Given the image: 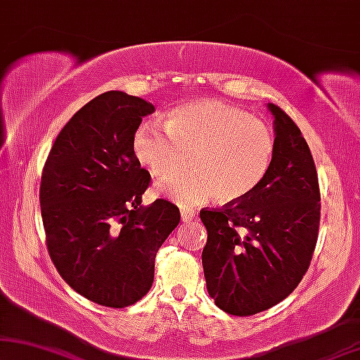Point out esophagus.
Instances as JSON below:
<instances>
[{
    "mask_svg": "<svg viewBox=\"0 0 360 360\" xmlns=\"http://www.w3.org/2000/svg\"><path fill=\"white\" fill-rule=\"evenodd\" d=\"M181 219L183 222H189L195 219V212L191 211V209H181Z\"/></svg>",
    "mask_w": 360,
    "mask_h": 360,
    "instance_id": "1",
    "label": "esophagus"
}]
</instances>
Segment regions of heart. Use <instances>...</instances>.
<instances>
[{
	"instance_id": "heart-1",
	"label": "heart",
	"mask_w": 360,
	"mask_h": 360,
	"mask_svg": "<svg viewBox=\"0 0 360 360\" xmlns=\"http://www.w3.org/2000/svg\"><path fill=\"white\" fill-rule=\"evenodd\" d=\"M133 149L158 179L176 176L191 154V171L159 186V194L193 207L214 198L219 204H236L251 195L269 174L276 141L269 127L243 109L199 101L172 109L165 126L141 124Z\"/></svg>"
}]
</instances>
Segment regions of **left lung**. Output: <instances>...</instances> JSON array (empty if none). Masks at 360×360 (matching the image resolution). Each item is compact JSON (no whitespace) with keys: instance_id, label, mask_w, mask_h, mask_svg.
I'll return each instance as SVG.
<instances>
[{"instance_id":"1","label":"left lung","mask_w":360,"mask_h":360,"mask_svg":"<svg viewBox=\"0 0 360 360\" xmlns=\"http://www.w3.org/2000/svg\"><path fill=\"white\" fill-rule=\"evenodd\" d=\"M271 171L236 206L202 209L207 229L202 267L207 292L231 316H252L285 299L316 249L321 193L314 159L297 124L276 104Z\"/></svg>"}]
</instances>
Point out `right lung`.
Wrapping results in <instances>:
<instances>
[{"instance_id":"add662e5","label":"right lung","mask_w":360,"mask_h":360,"mask_svg":"<svg viewBox=\"0 0 360 360\" xmlns=\"http://www.w3.org/2000/svg\"><path fill=\"white\" fill-rule=\"evenodd\" d=\"M153 111L122 91L99 94L66 122L41 176L49 257L66 284L99 306L127 307L148 294L156 252L181 221L166 199L141 206L151 176L133 139Z\"/></svg>"}]
</instances>
